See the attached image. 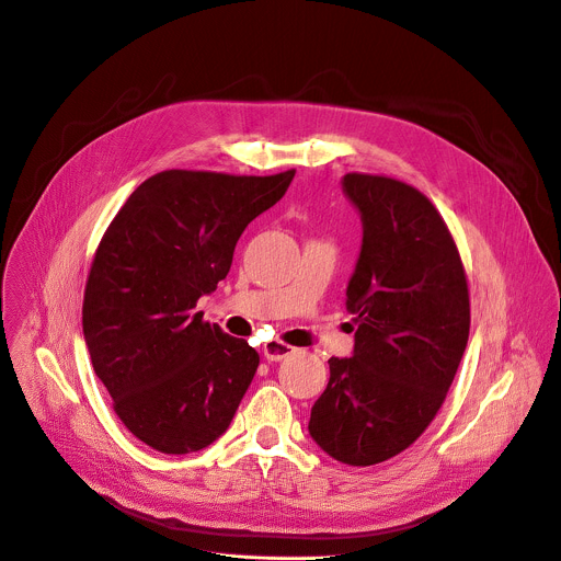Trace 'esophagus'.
<instances>
[{
	"label": "esophagus",
	"instance_id": "esophagus-1",
	"mask_svg": "<svg viewBox=\"0 0 561 561\" xmlns=\"http://www.w3.org/2000/svg\"><path fill=\"white\" fill-rule=\"evenodd\" d=\"M295 350L290 347V345H284V343H279V341H271V343H266L264 345V356H266V360H282V358H286V356H290Z\"/></svg>",
	"mask_w": 561,
	"mask_h": 561
}]
</instances>
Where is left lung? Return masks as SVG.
<instances>
[{
  "label": "left lung",
  "instance_id": "left-lung-1",
  "mask_svg": "<svg viewBox=\"0 0 561 561\" xmlns=\"http://www.w3.org/2000/svg\"><path fill=\"white\" fill-rule=\"evenodd\" d=\"M363 220L347 284L354 354L329 358L309 433L333 460L369 467L408 449L433 422L469 341V288L444 218L415 186L347 173Z\"/></svg>",
  "mask_w": 561,
  "mask_h": 561
}]
</instances>
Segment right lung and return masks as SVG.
I'll return each instance as SVG.
<instances>
[{
    "label": "right lung",
    "mask_w": 561,
    "mask_h": 561,
    "mask_svg": "<svg viewBox=\"0 0 561 561\" xmlns=\"http://www.w3.org/2000/svg\"><path fill=\"white\" fill-rule=\"evenodd\" d=\"M295 171L171 169L144 180L105 230L85 284L83 335L124 426L160 454L205 449L228 431L259 354L203 320L196 302L232 266L248 222Z\"/></svg>",
    "instance_id": "right-lung-1"
}]
</instances>
